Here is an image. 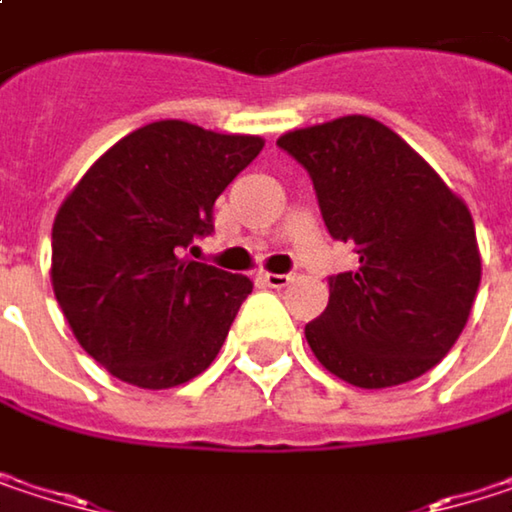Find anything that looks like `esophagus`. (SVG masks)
Here are the masks:
<instances>
[{"mask_svg":"<svg viewBox=\"0 0 512 512\" xmlns=\"http://www.w3.org/2000/svg\"><path fill=\"white\" fill-rule=\"evenodd\" d=\"M260 281H263L266 287H275V290H278V287H287V284L293 281V275H287V272H284V275H278V272H260Z\"/></svg>","mask_w":512,"mask_h":512,"instance_id":"1","label":"esophagus"}]
</instances>
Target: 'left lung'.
<instances>
[{"instance_id": "1", "label": "left lung", "mask_w": 512, "mask_h": 512, "mask_svg": "<svg viewBox=\"0 0 512 512\" xmlns=\"http://www.w3.org/2000/svg\"><path fill=\"white\" fill-rule=\"evenodd\" d=\"M311 177L332 240L356 272L329 275V305L305 326L326 370L358 388H391L436 367L457 344L480 284L468 207L385 124L347 115L278 139Z\"/></svg>"}]
</instances>
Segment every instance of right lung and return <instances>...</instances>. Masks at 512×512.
<instances>
[{
    "mask_svg": "<svg viewBox=\"0 0 512 512\" xmlns=\"http://www.w3.org/2000/svg\"><path fill=\"white\" fill-rule=\"evenodd\" d=\"M260 151L257 136L156 121L109 148L61 204L52 290L112 376L174 388L219 356L252 281L183 252L213 234L216 198Z\"/></svg>",
    "mask_w": 512,
    "mask_h": 512,
    "instance_id": "right-lung-1",
    "label": "right lung"
}]
</instances>
